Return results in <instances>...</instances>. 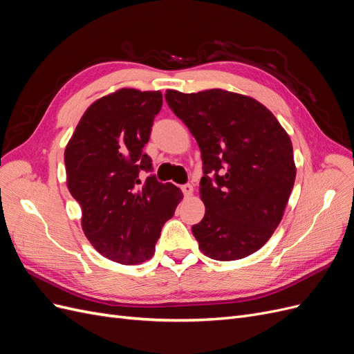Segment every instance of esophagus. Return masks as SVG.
I'll return each instance as SVG.
<instances>
[{
	"instance_id": "1",
	"label": "esophagus",
	"mask_w": 354,
	"mask_h": 354,
	"mask_svg": "<svg viewBox=\"0 0 354 354\" xmlns=\"http://www.w3.org/2000/svg\"><path fill=\"white\" fill-rule=\"evenodd\" d=\"M181 192H183L185 196H190L192 194H194V186H192V185H183V186H181Z\"/></svg>"
}]
</instances>
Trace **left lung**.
Segmentation results:
<instances>
[{
  "mask_svg": "<svg viewBox=\"0 0 354 354\" xmlns=\"http://www.w3.org/2000/svg\"><path fill=\"white\" fill-rule=\"evenodd\" d=\"M165 100L196 138L205 216L192 227L212 260L245 259L270 239L295 181L291 138L274 115L248 95L212 88Z\"/></svg>",
  "mask_w": 354,
  "mask_h": 354,
  "instance_id": "obj_1",
  "label": "left lung"
}]
</instances>
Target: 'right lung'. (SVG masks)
<instances>
[{
	"label": "right lung",
	"instance_id": "right-lung-1",
	"mask_svg": "<svg viewBox=\"0 0 354 354\" xmlns=\"http://www.w3.org/2000/svg\"><path fill=\"white\" fill-rule=\"evenodd\" d=\"M160 91L121 88L95 100L85 111L65 151L68 189L81 205V226L103 257L121 264L151 259L165 221L174 216L181 190L149 176L143 147Z\"/></svg>",
	"mask_w": 354,
	"mask_h": 354
}]
</instances>
